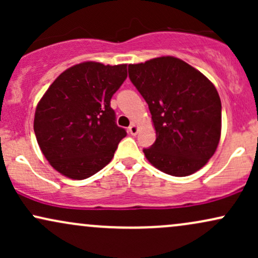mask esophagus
Instances as JSON below:
<instances>
[{"label": "esophagus", "mask_w": 258, "mask_h": 258, "mask_svg": "<svg viewBox=\"0 0 258 258\" xmlns=\"http://www.w3.org/2000/svg\"><path fill=\"white\" fill-rule=\"evenodd\" d=\"M128 132L131 133L132 136H136L138 133V126L135 125V123H132V125L128 127Z\"/></svg>", "instance_id": "esophagus-1"}]
</instances>
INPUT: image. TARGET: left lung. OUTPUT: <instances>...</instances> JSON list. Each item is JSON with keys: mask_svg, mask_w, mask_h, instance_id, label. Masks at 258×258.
I'll use <instances>...</instances> for the list:
<instances>
[{"mask_svg": "<svg viewBox=\"0 0 258 258\" xmlns=\"http://www.w3.org/2000/svg\"><path fill=\"white\" fill-rule=\"evenodd\" d=\"M128 76L149 106L156 141L143 152L162 172L184 177L211 159L221 138L222 105L215 86L174 57L130 64Z\"/></svg>", "mask_w": 258, "mask_h": 258, "instance_id": "obj_1", "label": "left lung"}]
</instances>
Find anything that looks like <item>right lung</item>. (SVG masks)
Segmentation results:
<instances>
[{
  "mask_svg": "<svg viewBox=\"0 0 258 258\" xmlns=\"http://www.w3.org/2000/svg\"><path fill=\"white\" fill-rule=\"evenodd\" d=\"M127 65L86 61L65 70L49 86L35 112L37 143L58 172L72 179L93 176L111 161L126 130L116 125L112 94Z\"/></svg>",
  "mask_w": 258,
  "mask_h": 258,
  "instance_id": "1",
  "label": "right lung"
}]
</instances>
